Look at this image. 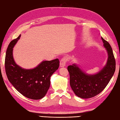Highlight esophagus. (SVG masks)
Returning <instances> with one entry per match:
<instances>
[{"mask_svg":"<svg viewBox=\"0 0 120 120\" xmlns=\"http://www.w3.org/2000/svg\"><path fill=\"white\" fill-rule=\"evenodd\" d=\"M68 58L66 56H64V57L62 58V60L60 61V67H64L66 65V63L68 61Z\"/></svg>","mask_w":120,"mask_h":120,"instance_id":"esophagus-1","label":"esophagus"}]
</instances>
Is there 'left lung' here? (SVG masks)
<instances>
[{
    "label": "left lung",
    "instance_id": "8db88e82",
    "mask_svg": "<svg viewBox=\"0 0 120 120\" xmlns=\"http://www.w3.org/2000/svg\"><path fill=\"white\" fill-rule=\"evenodd\" d=\"M101 39L108 53V59L107 64L100 72L93 75H89L83 73L75 64L67 67L71 87L76 95L81 98H92L102 92L116 71V60L111 46L102 37Z\"/></svg>",
    "mask_w": 120,
    "mask_h": 120
}]
</instances>
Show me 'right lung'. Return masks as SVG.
<instances>
[{"label":"right lung","mask_w":120,"mask_h":120,"mask_svg":"<svg viewBox=\"0 0 120 120\" xmlns=\"http://www.w3.org/2000/svg\"><path fill=\"white\" fill-rule=\"evenodd\" d=\"M11 41L7 49L4 66L9 81L20 94L26 98L39 100L45 96L50 86V77L60 65L58 58L43 61L35 68L24 69L15 62L13 47L20 39Z\"/></svg>","instance_id":"add662e5"}]
</instances>
